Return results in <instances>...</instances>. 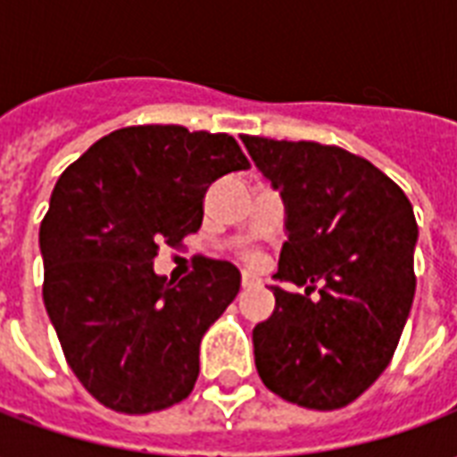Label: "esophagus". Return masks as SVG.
<instances>
[{
	"label": "esophagus",
	"mask_w": 457,
	"mask_h": 457,
	"mask_svg": "<svg viewBox=\"0 0 457 457\" xmlns=\"http://www.w3.org/2000/svg\"><path fill=\"white\" fill-rule=\"evenodd\" d=\"M257 284V278L252 277V274H242V288H249Z\"/></svg>",
	"instance_id": "obj_1"
}]
</instances>
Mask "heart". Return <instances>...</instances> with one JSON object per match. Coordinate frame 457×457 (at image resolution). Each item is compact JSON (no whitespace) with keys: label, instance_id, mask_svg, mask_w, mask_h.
<instances>
[{"label":"heart","instance_id":"b5f03b06","mask_svg":"<svg viewBox=\"0 0 457 457\" xmlns=\"http://www.w3.org/2000/svg\"><path fill=\"white\" fill-rule=\"evenodd\" d=\"M245 262H249V264H257L259 257L254 254V252H247V254H245Z\"/></svg>","mask_w":457,"mask_h":457}]
</instances>
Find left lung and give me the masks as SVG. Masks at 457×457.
<instances>
[{
  "label": "left lung",
  "instance_id": "8db88e82",
  "mask_svg": "<svg viewBox=\"0 0 457 457\" xmlns=\"http://www.w3.org/2000/svg\"><path fill=\"white\" fill-rule=\"evenodd\" d=\"M242 141L287 203L277 277L306 287L303 296L271 287L274 313L252 333L257 372L287 402L343 409L392 362L411 311V203L374 163L340 146Z\"/></svg>",
  "mask_w": 457,
  "mask_h": 457
}]
</instances>
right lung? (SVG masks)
Instances as JSON below:
<instances>
[{"label":"right lung","mask_w":457,"mask_h":457,"mask_svg":"<svg viewBox=\"0 0 457 457\" xmlns=\"http://www.w3.org/2000/svg\"><path fill=\"white\" fill-rule=\"evenodd\" d=\"M247 169L229 134L139 124L61 173L38 232L44 303L71 370L107 409L161 411L193 392L200 340L237 296L239 271L200 257L173 284L154 259L198 232L215 180Z\"/></svg>","instance_id":"add662e5"}]
</instances>
